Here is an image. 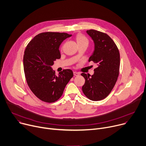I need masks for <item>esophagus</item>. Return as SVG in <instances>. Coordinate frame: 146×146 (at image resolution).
<instances>
[{"label": "esophagus", "mask_w": 146, "mask_h": 146, "mask_svg": "<svg viewBox=\"0 0 146 146\" xmlns=\"http://www.w3.org/2000/svg\"><path fill=\"white\" fill-rule=\"evenodd\" d=\"M73 74H74V76H78L80 75V73H79L78 72H76V71L73 72Z\"/></svg>", "instance_id": "34e87169"}]
</instances>
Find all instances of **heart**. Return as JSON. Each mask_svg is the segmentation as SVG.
<instances>
[{"instance_id":"obj_1","label":"heart","mask_w":146,"mask_h":146,"mask_svg":"<svg viewBox=\"0 0 146 146\" xmlns=\"http://www.w3.org/2000/svg\"><path fill=\"white\" fill-rule=\"evenodd\" d=\"M76 41L78 45L82 44L88 45V41L86 37L81 34H78L76 36Z\"/></svg>"}]
</instances>
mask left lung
Segmentation results:
<instances>
[{
    "instance_id": "left-lung-1",
    "label": "left lung",
    "mask_w": 146,
    "mask_h": 146,
    "mask_svg": "<svg viewBox=\"0 0 146 146\" xmlns=\"http://www.w3.org/2000/svg\"><path fill=\"white\" fill-rule=\"evenodd\" d=\"M86 33L94 44V52L88 61H93L97 68L92 76L81 74L86 80L82 90L88 99L97 101L107 97L115 85L119 72L120 54L115 43L107 34L94 30Z\"/></svg>"
}]
</instances>
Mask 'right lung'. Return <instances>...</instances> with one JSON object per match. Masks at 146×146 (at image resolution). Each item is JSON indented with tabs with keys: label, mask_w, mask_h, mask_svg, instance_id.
<instances>
[{
	"label": "right lung",
	"mask_w": 146,
	"mask_h": 146,
	"mask_svg": "<svg viewBox=\"0 0 146 146\" xmlns=\"http://www.w3.org/2000/svg\"><path fill=\"white\" fill-rule=\"evenodd\" d=\"M71 36L64 33H40L25 49L23 65L26 81L35 96L44 102L59 100L73 76L70 69H64L56 76L52 68L54 61L60 58V44Z\"/></svg>",
	"instance_id": "obj_1"
}]
</instances>
